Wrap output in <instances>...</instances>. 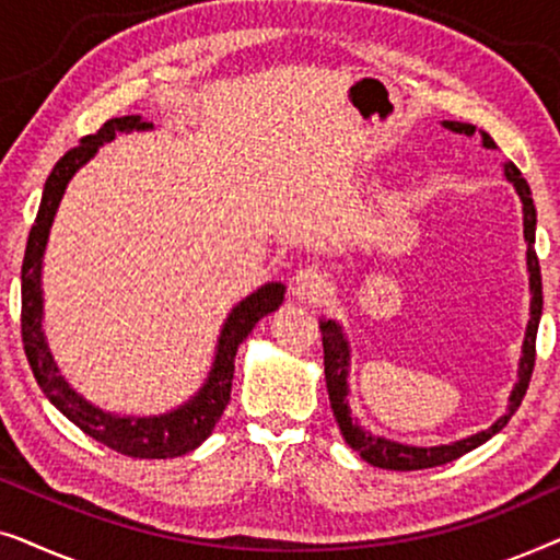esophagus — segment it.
I'll return each mask as SVG.
<instances>
[{"instance_id":"34e87169","label":"esophagus","mask_w":560,"mask_h":560,"mask_svg":"<svg viewBox=\"0 0 560 560\" xmlns=\"http://www.w3.org/2000/svg\"><path fill=\"white\" fill-rule=\"evenodd\" d=\"M290 293L298 303H316L328 293V280L318 267H301L290 280Z\"/></svg>"}]
</instances>
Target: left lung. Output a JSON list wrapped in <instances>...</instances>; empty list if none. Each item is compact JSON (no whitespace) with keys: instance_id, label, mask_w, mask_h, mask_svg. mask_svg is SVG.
Returning a JSON list of instances; mask_svg holds the SVG:
<instances>
[{"instance_id":"left-lung-1","label":"left lung","mask_w":560,"mask_h":560,"mask_svg":"<svg viewBox=\"0 0 560 560\" xmlns=\"http://www.w3.org/2000/svg\"><path fill=\"white\" fill-rule=\"evenodd\" d=\"M443 127L451 129L456 135H481V148L497 150V144L487 132H481L474 125H466V121H441ZM504 178L512 183L515 194L520 196V203H523V234H525V262H527V280H530V318H527L525 339H523V354H520L517 364V382L512 387L508 408L500 418L494 420L492 425L485 428V431H477L466 439L441 443V446H410V443H400L393 439H385V435H374L366 431L364 425H359L354 418H351L349 408V366H351V347L347 334H343V326L339 320L320 316L318 326L320 334H324V366H326V387H328V400H331V410L336 423L341 428L343 441L349 443L351 448L357 451L359 456L364 458L366 464L380 466V469H393V471H416V469H431V466H441L454 462V458L469 454V451L479 448L481 443H487L494 433H500L508 420L515 416V410L523 402L527 393V385H530V374L535 364V336H538V324L542 316V282H540V265L538 255H535V224H538V213H535V203L530 196V186L523 178V173L517 171L515 163L502 165Z\"/></svg>"}]
</instances>
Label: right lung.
I'll list each match as a JSON object with an SVG mask.
<instances>
[{
	"label": "right lung",
	"instance_id": "add662e5",
	"mask_svg": "<svg viewBox=\"0 0 560 560\" xmlns=\"http://www.w3.org/2000/svg\"><path fill=\"white\" fill-rule=\"evenodd\" d=\"M150 129H155V125L142 119L140 114L114 117L96 135L83 137L52 167L48 180H45L40 209H37L35 224L30 229L25 259H22V343H25L27 362L33 366V374L45 397L83 433L125 456L173 458L201 446L211 435L213 425L219 423V418L224 416L229 397H232L236 349L252 334L259 318L280 308L285 301V285L265 282L229 311L203 385L178 408L160 412V416H121V412L98 408L68 385L56 359H52L48 336L43 331V257L52 221H56L68 183L96 155L102 144L112 142L117 135L150 132Z\"/></svg>",
	"mask_w": 560,
	"mask_h": 560
}]
</instances>
